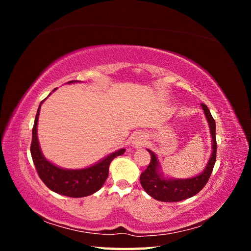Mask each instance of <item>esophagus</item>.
Wrapping results in <instances>:
<instances>
[{"label":"esophagus","mask_w":251,"mask_h":251,"mask_svg":"<svg viewBox=\"0 0 251 251\" xmlns=\"http://www.w3.org/2000/svg\"><path fill=\"white\" fill-rule=\"evenodd\" d=\"M146 142H147V138L144 137L143 135L138 134V135L136 136V137L134 138V140H133V146L137 147V148H140V147H143L144 144H146Z\"/></svg>","instance_id":"1"}]
</instances>
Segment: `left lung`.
Instances as JSON below:
<instances>
[{
	"label": "left lung",
	"mask_w": 251,
	"mask_h": 251,
	"mask_svg": "<svg viewBox=\"0 0 251 251\" xmlns=\"http://www.w3.org/2000/svg\"><path fill=\"white\" fill-rule=\"evenodd\" d=\"M201 105L205 116L208 120L212 138V153L206 169L199 176L191 179L165 180L157 172L159 163L155 154L151 151L148 150L151 154V162L146 171H143L140 175V183L144 191L156 200L162 202H179L188 199L198 194L208 182L217 158L216 121L212 118L207 105L205 103H201Z\"/></svg>",
	"instance_id": "obj_1"
}]
</instances>
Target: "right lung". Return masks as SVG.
Masks as SVG:
<instances>
[{"mask_svg":"<svg viewBox=\"0 0 251 251\" xmlns=\"http://www.w3.org/2000/svg\"><path fill=\"white\" fill-rule=\"evenodd\" d=\"M72 82H74V80L68 81V83ZM44 100H42V102ZM41 104L36 112L32 128V141L31 146H30L31 157L35 165V170L37 174H39V177L44 182L45 185L50 188L51 191L67 197H71V198H80V197H87L94 194L98 189H100L105 180H107L109 176V165L111 161L115 157L123 155L126 150L121 149L115 151V153L104 158L100 162L88 169L71 171L57 168V166L47 161L44 158L40 149L39 140H37L36 126L37 120H39Z\"/></svg>","mask_w":251,"mask_h":251,"instance_id":"obj_1","label":"right lung"}]
</instances>
